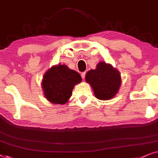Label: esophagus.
<instances>
[{"instance_id": "obj_1", "label": "esophagus", "mask_w": 158, "mask_h": 158, "mask_svg": "<svg viewBox=\"0 0 158 158\" xmlns=\"http://www.w3.org/2000/svg\"><path fill=\"white\" fill-rule=\"evenodd\" d=\"M85 74H86V72H82L81 73V78H82V79L84 80L85 78Z\"/></svg>"}]
</instances>
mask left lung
I'll use <instances>...</instances> for the list:
<instances>
[{
	"label": "left lung",
	"instance_id": "left-lung-1",
	"mask_svg": "<svg viewBox=\"0 0 158 158\" xmlns=\"http://www.w3.org/2000/svg\"><path fill=\"white\" fill-rule=\"evenodd\" d=\"M85 80L94 91L96 98L108 100L114 98L121 85L120 72L110 64L100 62L95 69H90L86 73Z\"/></svg>",
	"mask_w": 158,
	"mask_h": 158
}]
</instances>
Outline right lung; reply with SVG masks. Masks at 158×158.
Listing matches in <instances>:
<instances>
[{
	"mask_svg": "<svg viewBox=\"0 0 158 158\" xmlns=\"http://www.w3.org/2000/svg\"><path fill=\"white\" fill-rule=\"evenodd\" d=\"M81 80L79 73L65 64L52 66L46 71L42 80L44 95L53 104H66L72 94L74 86Z\"/></svg>",
	"mask_w": 158,
	"mask_h": 158,
	"instance_id": "add662e5",
	"label": "right lung"
}]
</instances>
